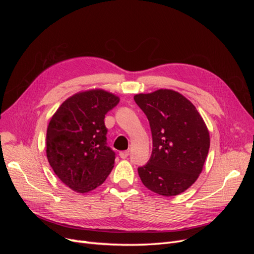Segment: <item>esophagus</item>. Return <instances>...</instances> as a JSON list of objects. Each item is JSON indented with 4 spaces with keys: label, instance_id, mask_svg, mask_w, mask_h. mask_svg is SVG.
Masks as SVG:
<instances>
[{
    "label": "esophagus",
    "instance_id": "34e87169",
    "mask_svg": "<svg viewBox=\"0 0 254 254\" xmlns=\"http://www.w3.org/2000/svg\"><path fill=\"white\" fill-rule=\"evenodd\" d=\"M128 156H129V150H124V151L120 152V157L122 159H126Z\"/></svg>",
    "mask_w": 254,
    "mask_h": 254
}]
</instances>
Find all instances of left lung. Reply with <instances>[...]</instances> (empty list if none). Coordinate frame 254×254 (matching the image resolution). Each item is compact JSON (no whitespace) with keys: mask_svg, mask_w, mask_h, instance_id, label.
Returning <instances> with one entry per match:
<instances>
[{"mask_svg":"<svg viewBox=\"0 0 254 254\" xmlns=\"http://www.w3.org/2000/svg\"><path fill=\"white\" fill-rule=\"evenodd\" d=\"M134 101L151 129L152 152L137 168L144 186L162 196L187 190L201 174L210 148V134L201 115L188 98L174 90L136 94Z\"/></svg>","mask_w":254,"mask_h":254,"instance_id":"left-lung-1","label":"left lung"}]
</instances>
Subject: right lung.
<instances>
[{
	"instance_id": "add662e5",
	"label": "right lung",
	"mask_w": 254,
	"mask_h": 254,
	"mask_svg": "<svg viewBox=\"0 0 254 254\" xmlns=\"http://www.w3.org/2000/svg\"><path fill=\"white\" fill-rule=\"evenodd\" d=\"M120 102L102 89L78 92L60 105L47 130V157L54 173L77 193L104 183L114 166L107 146L105 115Z\"/></svg>"
}]
</instances>
